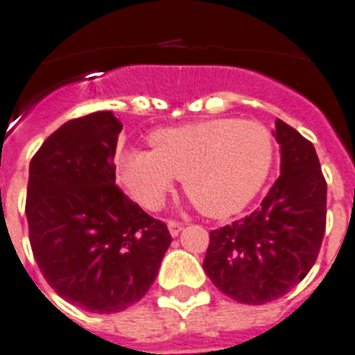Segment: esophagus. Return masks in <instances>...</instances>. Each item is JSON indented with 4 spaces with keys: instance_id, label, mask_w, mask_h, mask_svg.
Segmentation results:
<instances>
[{
    "instance_id": "esophagus-1",
    "label": "esophagus",
    "mask_w": 355,
    "mask_h": 355,
    "mask_svg": "<svg viewBox=\"0 0 355 355\" xmlns=\"http://www.w3.org/2000/svg\"><path fill=\"white\" fill-rule=\"evenodd\" d=\"M166 226H168V232H171L172 237L180 235V232L183 230V224L178 223V220H168V223H166Z\"/></svg>"
}]
</instances>
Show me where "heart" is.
Instances as JSON below:
<instances>
[{"instance_id":"b5f03b06","label":"heart","mask_w":355,"mask_h":355,"mask_svg":"<svg viewBox=\"0 0 355 355\" xmlns=\"http://www.w3.org/2000/svg\"><path fill=\"white\" fill-rule=\"evenodd\" d=\"M153 150H125L118 178L140 207L157 210L175 178L187 198L208 217L237 214L264 187L275 163V140L253 120L214 118L159 129Z\"/></svg>"}]
</instances>
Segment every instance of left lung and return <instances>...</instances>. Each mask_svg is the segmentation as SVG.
<instances>
[{"label":"left lung","instance_id":"1","mask_svg":"<svg viewBox=\"0 0 355 355\" xmlns=\"http://www.w3.org/2000/svg\"><path fill=\"white\" fill-rule=\"evenodd\" d=\"M280 175L253 214L210 232L202 268L241 304L280 298L307 277L327 224V181L314 145L277 120Z\"/></svg>","mask_w":355,"mask_h":355}]
</instances>
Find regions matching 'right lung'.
<instances>
[{"label":"right lung","instance_id":"right-lung-1","mask_svg":"<svg viewBox=\"0 0 355 355\" xmlns=\"http://www.w3.org/2000/svg\"><path fill=\"white\" fill-rule=\"evenodd\" d=\"M122 123L111 111L69 120L30 162L26 219L33 259L60 298L120 313L156 280L172 237L114 183Z\"/></svg>","mask_w":355,"mask_h":355}]
</instances>
